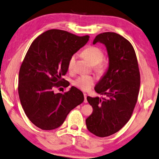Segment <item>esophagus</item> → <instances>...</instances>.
Masks as SVG:
<instances>
[{
	"instance_id": "34e87169",
	"label": "esophagus",
	"mask_w": 159,
	"mask_h": 159,
	"mask_svg": "<svg viewBox=\"0 0 159 159\" xmlns=\"http://www.w3.org/2000/svg\"><path fill=\"white\" fill-rule=\"evenodd\" d=\"M84 103H87V94L84 93Z\"/></svg>"
}]
</instances>
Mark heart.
<instances>
[{"mask_svg":"<svg viewBox=\"0 0 159 159\" xmlns=\"http://www.w3.org/2000/svg\"><path fill=\"white\" fill-rule=\"evenodd\" d=\"M82 54L92 65H96V69L98 71H103V65L100 62L103 60L104 52L101 49L94 47V46H90L83 51ZM76 55H72L69 59L67 63V67L69 70H72L74 67L75 60H76ZM94 82L95 79L93 76L84 75L77 78L74 84L81 89L87 91L93 86Z\"/></svg>","mask_w":159,"mask_h":159,"instance_id":"1","label":"heart"}]
</instances>
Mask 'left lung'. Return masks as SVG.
Returning a JSON list of instances; mask_svg holds the SVG:
<instances>
[{
    "mask_svg": "<svg viewBox=\"0 0 159 159\" xmlns=\"http://www.w3.org/2000/svg\"><path fill=\"white\" fill-rule=\"evenodd\" d=\"M97 43L107 48L109 66L94 89L106 97H87L93 112L86 125L95 136L105 137L119 131L130 119L137 102L140 73L135 51L126 39L107 32L96 36L93 45Z\"/></svg>",
    "mask_w": 159,
    "mask_h": 159,
    "instance_id": "obj_1",
    "label": "left lung"
}]
</instances>
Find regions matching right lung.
Listing matches in <instances>:
<instances>
[{"label": "right lung", "mask_w": 159, "mask_h": 159, "mask_svg": "<svg viewBox=\"0 0 159 159\" xmlns=\"http://www.w3.org/2000/svg\"><path fill=\"white\" fill-rule=\"evenodd\" d=\"M89 38L52 29L32 43L19 72L18 94L26 116L38 128H58L70 111L84 101V94L76 87L64 94L55 93L54 89L66 87L61 83L68 61Z\"/></svg>", "instance_id": "right-lung-1"}]
</instances>
